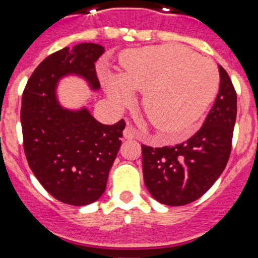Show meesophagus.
I'll return each mask as SVG.
<instances>
[{
    "label": "esophagus",
    "instance_id": "1",
    "mask_svg": "<svg viewBox=\"0 0 258 258\" xmlns=\"http://www.w3.org/2000/svg\"><path fill=\"white\" fill-rule=\"evenodd\" d=\"M137 137H138V132L132 125H126V127L124 129L125 140H133V138H137Z\"/></svg>",
    "mask_w": 258,
    "mask_h": 258
}]
</instances>
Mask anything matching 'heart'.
<instances>
[{"label":"heart","mask_w":258,"mask_h":258,"mask_svg":"<svg viewBox=\"0 0 258 258\" xmlns=\"http://www.w3.org/2000/svg\"><path fill=\"white\" fill-rule=\"evenodd\" d=\"M107 94L117 108L143 93V111L151 124L170 138H181L204 113L220 84L214 61L179 45L126 51L121 74L102 72Z\"/></svg>","instance_id":"b5f03b06"}]
</instances>
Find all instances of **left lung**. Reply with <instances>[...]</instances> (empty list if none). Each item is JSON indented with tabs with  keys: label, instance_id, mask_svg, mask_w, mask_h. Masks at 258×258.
I'll return each mask as SVG.
<instances>
[{
	"label": "left lung",
	"instance_id": "obj_1",
	"mask_svg": "<svg viewBox=\"0 0 258 258\" xmlns=\"http://www.w3.org/2000/svg\"><path fill=\"white\" fill-rule=\"evenodd\" d=\"M220 90L206 121L186 142L173 147L142 145L145 184L155 200L186 206L203 197L222 174L236 120V93L221 66Z\"/></svg>",
	"mask_w": 258,
	"mask_h": 258
}]
</instances>
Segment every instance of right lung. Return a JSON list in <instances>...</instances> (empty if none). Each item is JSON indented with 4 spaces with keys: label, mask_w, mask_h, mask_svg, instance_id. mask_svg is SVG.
Masks as SVG:
<instances>
[{
    "label": "right lung",
    "mask_w": 258,
    "mask_h": 258,
    "mask_svg": "<svg viewBox=\"0 0 258 258\" xmlns=\"http://www.w3.org/2000/svg\"><path fill=\"white\" fill-rule=\"evenodd\" d=\"M103 52L92 42L59 50L41 61L23 92L20 121L29 168L50 195L70 206H88L102 197L125 121L104 125L86 107L66 108L56 86L74 75L99 90L95 61Z\"/></svg>",
    "instance_id": "right-lung-1"
}]
</instances>
